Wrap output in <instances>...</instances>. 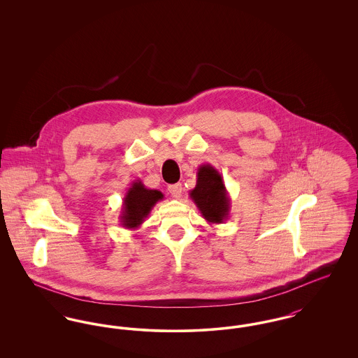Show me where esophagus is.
Returning a JSON list of instances; mask_svg holds the SVG:
<instances>
[{
  "label": "esophagus",
  "instance_id": "esophagus-1",
  "mask_svg": "<svg viewBox=\"0 0 358 358\" xmlns=\"http://www.w3.org/2000/svg\"><path fill=\"white\" fill-rule=\"evenodd\" d=\"M169 193H171L174 199H180L182 196V185L181 184L169 185Z\"/></svg>",
  "mask_w": 358,
  "mask_h": 358
}]
</instances>
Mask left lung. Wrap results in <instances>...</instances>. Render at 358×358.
I'll use <instances>...</instances> for the list:
<instances>
[{
    "label": "left lung",
    "mask_w": 358,
    "mask_h": 358,
    "mask_svg": "<svg viewBox=\"0 0 358 358\" xmlns=\"http://www.w3.org/2000/svg\"><path fill=\"white\" fill-rule=\"evenodd\" d=\"M189 197L209 224H222L229 217V194L222 174L210 164H203L197 169V182Z\"/></svg>",
    "instance_id": "1"
}]
</instances>
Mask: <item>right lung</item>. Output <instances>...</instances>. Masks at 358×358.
<instances>
[{"label":"right lung","mask_w":358,"mask_h":358,"mask_svg":"<svg viewBox=\"0 0 358 358\" xmlns=\"http://www.w3.org/2000/svg\"><path fill=\"white\" fill-rule=\"evenodd\" d=\"M161 200H164L162 192L157 189H149L143 185L141 180H136L123 197V204L120 209V225L133 231L139 228L150 215L154 205Z\"/></svg>","instance_id":"1"}]
</instances>
